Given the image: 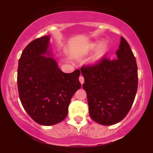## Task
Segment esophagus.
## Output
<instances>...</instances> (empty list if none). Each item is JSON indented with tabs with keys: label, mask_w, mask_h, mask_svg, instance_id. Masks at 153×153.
Returning <instances> with one entry per match:
<instances>
[{
	"label": "esophagus",
	"mask_w": 153,
	"mask_h": 153,
	"mask_svg": "<svg viewBox=\"0 0 153 153\" xmlns=\"http://www.w3.org/2000/svg\"><path fill=\"white\" fill-rule=\"evenodd\" d=\"M79 81H80V82H81V84H84V76H83L82 75H80V77H79Z\"/></svg>",
	"instance_id": "1"
}]
</instances>
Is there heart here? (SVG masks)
I'll return each instance as SVG.
<instances>
[{
    "label": "heart",
    "instance_id": "1",
    "mask_svg": "<svg viewBox=\"0 0 153 153\" xmlns=\"http://www.w3.org/2000/svg\"><path fill=\"white\" fill-rule=\"evenodd\" d=\"M94 47H95V48L99 47V44H95V45H94ZM106 52H107V46H106V45L101 46V47H100L99 49H98L97 54L95 55V57H94L93 61H98V60H99L100 58H101V57L104 56V55H105Z\"/></svg>",
    "mask_w": 153,
    "mask_h": 153
}]
</instances>
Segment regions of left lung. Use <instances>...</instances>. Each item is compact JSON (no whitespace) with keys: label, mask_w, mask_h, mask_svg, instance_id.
I'll use <instances>...</instances> for the list:
<instances>
[{"label":"left lung","mask_w":153,"mask_h":153,"mask_svg":"<svg viewBox=\"0 0 153 153\" xmlns=\"http://www.w3.org/2000/svg\"><path fill=\"white\" fill-rule=\"evenodd\" d=\"M116 55L112 60L104 55L95 64L81 69L90 118L106 126L116 124L126 116L138 89L136 60L122 36Z\"/></svg>","instance_id":"left-lung-1"}]
</instances>
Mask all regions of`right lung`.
<instances>
[{"mask_svg":"<svg viewBox=\"0 0 153 153\" xmlns=\"http://www.w3.org/2000/svg\"><path fill=\"white\" fill-rule=\"evenodd\" d=\"M50 36H43L24 48L18 61L20 100L26 112L38 124H56L65 119L71 98L81 84L80 70L64 73L48 54Z\"/></svg>","mask_w":153,"mask_h":153,"instance_id":"1","label":"right lung"}]
</instances>
